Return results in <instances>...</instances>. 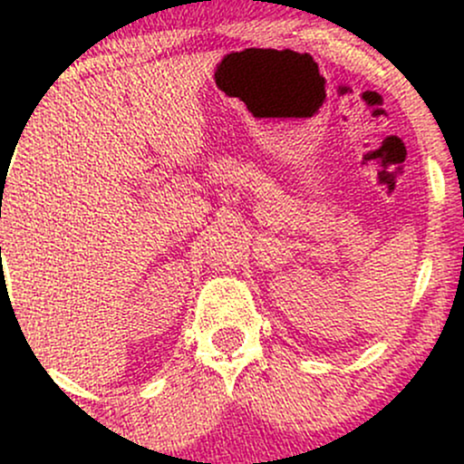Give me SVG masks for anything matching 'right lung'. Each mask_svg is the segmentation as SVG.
Masks as SVG:
<instances>
[{
  "instance_id": "1",
  "label": "right lung",
  "mask_w": 464,
  "mask_h": 464,
  "mask_svg": "<svg viewBox=\"0 0 464 464\" xmlns=\"http://www.w3.org/2000/svg\"><path fill=\"white\" fill-rule=\"evenodd\" d=\"M0 250H2V248H0Z\"/></svg>"
}]
</instances>
